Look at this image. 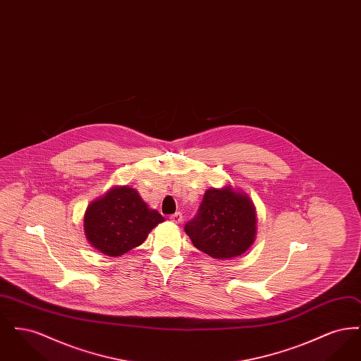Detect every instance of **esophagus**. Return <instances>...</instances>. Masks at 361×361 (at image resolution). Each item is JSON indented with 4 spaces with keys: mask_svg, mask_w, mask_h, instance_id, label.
Masks as SVG:
<instances>
[{
    "mask_svg": "<svg viewBox=\"0 0 361 361\" xmlns=\"http://www.w3.org/2000/svg\"><path fill=\"white\" fill-rule=\"evenodd\" d=\"M171 221L173 224H181L183 222V214L181 212H174L171 215Z\"/></svg>",
    "mask_w": 361,
    "mask_h": 361,
    "instance_id": "1",
    "label": "esophagus"
}]
</instances>
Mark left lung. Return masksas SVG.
I'll return each mask as SVG.
<instances>
[{
	"label": "left lung",
	"instance_id": "8db88e82",
	"mask_svg": "<svg viewBox=\"0 0 361 361\" xmlns=\"http://www.w3.org/2000/svg\"><path fill=\"white\" fill-rule=\"evenodd\" d=\"M185 233L195 247L214 258L238 257L253 243L256 212L247 196L226 187L206 190Z\"/></svg>",
	"mask_w": 361,
	"mask_h": 361
}]
</instances>
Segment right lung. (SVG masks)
<instances>
[{"mask_svg":"<svg viewBox=\"0 0 361 361\" xmlns=\"http://www.w3.org/2000/svg\"><path fill=\"white\" fill-rule=\"evenodd\" d=\"M164 216L150 209L135 189L118 187L87 207L86 238L104 255L119 257L139 246Z\"/></svg>","mask_w":361,"mask_h":361,"instance_id":"add662e5","label":"right lung"}]
</instances>
